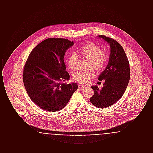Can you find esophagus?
<instances>
[{"mask_svg":"<svg viewBox=\"0 0 153 153\" xmlns=\"http://www.w3.org/2000/svg\"><path fill=\"white\" fill-rule=\"evenodd\" d=\"M85 87L84 86V85H79V88H84Z\"/></svg>","mask_w":153,"mask_h":153,"instance_id":"obj_1","label":"esophagus"}]
</instances>
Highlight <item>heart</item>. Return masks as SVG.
Here are the masks:
<instances>
[{"mask_svg":"<svg viewBox=\"0 0 153 153\" xmlns=\"http://www.w3.org/2000/svg\"><path fill=\"white\" fill-rule=\"evenodd\" d=\"M81 56L90 60L89 68L96 72L103 70L107 64L108 57L106 53L102 51L100 47L92 42H87L82 46L79 50ZM68 64L70 69L75 71L78 68V56L72 53L68 58ZM93 71H80L73 75L74 80L82 85H87L95 77Z\"/></svg>","mask_w":153,"mask_h":153,"instance_id":"b5f03b06","label":"heart"}]
</instances>
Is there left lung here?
<instances>
[{
    "mask_svg": "<svg viewBox=\"0 0 153 153\" xmlns=\"http://www.w3.org/2000/svg\"><path fill=\"white\" fill-rule=\"evenodd\" d=\"M99 37L107 41L110 46L108 64L98 80H105L103 87L92 86L94 95L90 102L95 107L104 108L109 107L120 99L128 85L130 78V69L127 57L122 46L115 39L105 36Z\"/></svg>",
    "mask_w": 153,
    "mask_h": 153,
    "instance_id": "8db88e82",
    "label": "left lung"
}]
</instances>
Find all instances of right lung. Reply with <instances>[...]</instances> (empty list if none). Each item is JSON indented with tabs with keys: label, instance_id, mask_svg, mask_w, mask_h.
I'll return each mask as SVG.
<instances>
[{
	"label": "right lung",
	"instance_id": "obj_1",
	"mask_svg": "<svg viewBox=\"0 0 153 153\" xmlns=\"http://www.w3.org/2000/svg\"><path fill=\"white\" fill-rule=\"evenodd\" d=\"M74 45L68 39L49 38L31 51L23 68V80L31 100L50 112L64 108L78 85L69 80L64 61L65 52Z\"/></svg>",
	"mask_w": 153,
	"mask_h": 153
}]
</instances>
